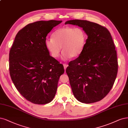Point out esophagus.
Listing matches in <instances>:
<instances>
[{"label": "esophagus", "instance_id": "esophagus-1", "mask_svg": "<svg viewBox=\"0 0 128 128\" xmlns=\"http://www.w3.org/2000/svg\"><path fill=\"white\" fill-rule=\"evenodd\" d=\"M63 65H64V70L66 69V68H67V67H68V64H63Z\"/></svg>", "mask_w": 128, "mask_h": 128}]
</instances>
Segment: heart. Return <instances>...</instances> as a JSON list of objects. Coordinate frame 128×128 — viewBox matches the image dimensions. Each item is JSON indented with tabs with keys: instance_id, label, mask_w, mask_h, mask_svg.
Here are the masks:
<instances>
[{
	"instance_id": "heart-1",
	"label": "heart",
	"mask_w": 128,
	"mask_h": 128,
	"mask_svg": "<svg viewBox=\"0 0 128 128\" xmlns=\"http://www.w3.org/2000/svg\"><path fill=\"white\" fill-rule=\"evenodd\" d=\"M87 35L82 28L64 26L56 30L52 38H46L44 44L46 50L54 58H58L61 50L62 58L70 56L77 58L81 54L86 44Z\"/></svg>"
}]
</instances>
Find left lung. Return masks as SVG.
I'll return each instance as SVG.
<instances>
[{
  "label": "left lung",
  "instance_id": "obj_1",
  "mask_svg": "<svg viewBox=\"0 0 128 128\" xmlns=\"http://www.w3.org/2000/svg\"><path fill=\"white\" fill-rule=\"evenodd\" d=\"M65 24L82 28L88 36L82 52L66 69L74 95L83 103L98 102L111 90L118 73L111 35L106 28L88 20H70Z\"/></svg>",
  "mask_w": 128,
  "mask_h": 128
}]
</instances>
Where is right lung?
Instances as JSON below:
<instances>
[{"mask_svg": "<svg viewBox=\"0 0 128 128\" xmlns=\"http://www.w3.org/2000/svg\"><path fill=\"white\" fill-rule=\"evenodd\" d=\"M62 20L38 21L21 29L10 52V72L16 89L34 104L53 100L64 68L45 46L46 37Z\"/></svg>", "mask_w": 128, "mask_h": 128, "instance_id": "1", "label": "right lung"}]
</instances>
